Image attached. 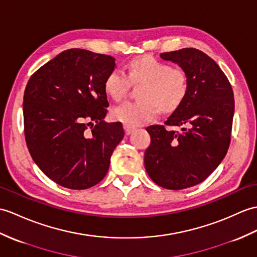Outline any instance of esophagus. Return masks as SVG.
I'll return each instance as SVG.
<instances>
[{"instance_id":"obj_1","label":"esophagus","mask_w":257,"mask_h":257,"mask_svg":"<svg viewBox=\"0 0 257 257\" xmlns=\"http://www.w3.org/2000/svg\"><path fill=\"white\" fill-rule=\"evenodd\" d=\"M123 129H124V134H126L127 136H129V135L133 134L137 128H136V127L128 126V124H123Z\"/></svg>"}]
</instances>
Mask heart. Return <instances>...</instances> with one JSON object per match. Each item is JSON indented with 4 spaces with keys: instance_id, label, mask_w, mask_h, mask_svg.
I'll return each instance as SVG.
<instances>
[{
    "instance_id": "obj_1",
    "label": "heart",
    "mask_w": 257,
    "mask_h": 257,
    "mask_svg": "<svg viewBox=\"0 0 257 257\" xmlns=\"http://www.w3.org/2000/svg\"><path fill=\"white\" fill-rule=\"evenodd\" d=\"M133 83L145 82L138 100H129L114 107L111 116L117 121L135 127L151 121L161 110H174L186 96L188 81L185 71L172 68L169 63L151 56L134 59L127 65V73L112 69L106 76V93L116 100H121Z\"/></svg>"
}]
</instances>
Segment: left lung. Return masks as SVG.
Instances as JSON below:
<instances>
[{"label":"left lung","instance_id":"left-lung-1","mask_svg":"<svg viewBox=\"0 0 257 257\" xmlns=\"http://www.w3.org/2000/svg\"><path fill=\"white\" fill-rule=\"evenodd\" d=\"M187 75L186 96L164 124L147 131L151 143L145 166L151 180L166 189H184L205 181L225 157L234 114L233 91L212 59L195 48L163 52ZM171 126H180V132Z\"/></svg>","mask_w":257,"mask_h":257}]
</instances>
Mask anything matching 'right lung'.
I'll return each mask as SVG.
<instances>
[{"mask_svg": "<svg viewBox=\"0 0 257 257\" xmlns=\"http://www.w3.org/2000/svg\"><path fill=\"white\" fill-rule=\"evenodd\" d=\"M115 58L69 49L39 68L24 93V133L38 168L55 183L86 189L99 183L123 138L121 122H106V76Z\"/></svg>", "mask_w": 257, "mask_h": 257, "instance_id": "right-lung-1", "label": "right lung"}]
</instances>
